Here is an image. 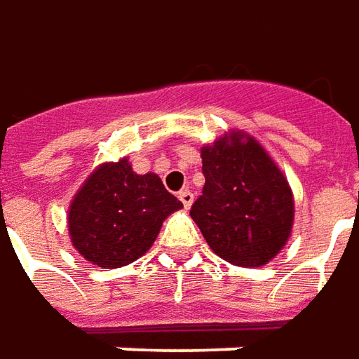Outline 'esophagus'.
<instances>
[{"instance_id": "1", "label": "esophagus", "mask_w": 359, "mask_h": 359, "mask_svg": "<svg viewBox=\"0 0 359 359\" xmlns=\"http://www.w3.org/2000/svg\"><path fill=\"white\" fill-rule=\"evenodd\" d=\"M179 198H180V203H182V206H184V208H191L192 201H194V196H192V192H191V191H187V189H184V191H180V192H179Z\"/></svg>"}]
</instances>
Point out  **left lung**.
Here are the masks:
<instances>
[{"instance_id": "8db88e82", "label": "left lung", "mask_w": 359, "mask_h": 359, "mask_svg": "<svg viewBox=\"0 0 359 359\" xmlns=\"http://www.w3.org/2000/svg\"><path fill=\"white\" fill-rule=\"evenodd\" d=\"M203 194L191 217L215 252L236 266H264L284 248L294 220L288 180L248 135L203 147Z\"/></svg>"}]
</instances>
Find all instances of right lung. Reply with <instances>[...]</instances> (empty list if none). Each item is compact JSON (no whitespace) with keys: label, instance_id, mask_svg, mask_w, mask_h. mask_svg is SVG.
Returning a JSON list of instances; mask_svg holds the SVG:
<instances>
[{"label":"right lung","instance_id":"right-lung-1","mask_svg":"<svg viewBox=\"0 0 359 359\" xmlns=\"http://www.w3.org/2000/svg\"><path fill=\"white\" fill-rule=\"evenodd\" d=\"M180 206L153 172H133L127 158L105 163L71 203V242L91 264L121 268L153 246L163 220Z\"/></svg>","mask_w":359,"mask_h":359}]
</instances>
